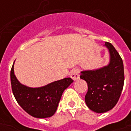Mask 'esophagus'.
<instances>
[{
  "mask_svg": "<svg viewBox=\"0 0 131 131\" xmlns=\"http://www.w3.org/2000/svg\"><path fill=\"white\" fill-rule=\"evenodd\" d=\"M71 78L74 81L79 79V69H74L72 71H71V74H70Z\"/></svg>",
  "mask_w": 131,
  "mask_h": 131,
  "instance_id": "obj_1",
  "label": "esophagus"
}]
</instances>
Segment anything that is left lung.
I'll return each mask as SVG.
<instances>
[{
	"label": "left lung",
	"mask_w": 131,
	"mask_h": 131,
	"mask_svg": "<svg viewBox=\"0 0 131 131\" xmlns=\"http://www.w3.org/2000/svg\"><path fill=\"white\" fill-rule=\"evenodd\" d=\"M104 46L110 52L109 64L97 69L83 71L80 76L88 84L85 103L96 113L112 110L117 103L124 87L123 60L111 43L105 42Z\"/></svg>",
	"instance_id": "obj_1"
}]
</instances>
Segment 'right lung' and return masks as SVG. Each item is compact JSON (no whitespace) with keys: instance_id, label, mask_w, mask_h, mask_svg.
<instances>
[{"instance_id":"add662e5","label":"right lung","mask_w":131,"mask_h":131,"mask_svg":"<svg viewBox=\"0 0 131 131\" xmlns=\"http://www.w3.org/2000/svg\"><path fill=\"white\" fill-rule=\"evenodd\" d=\"M10 79L13 95L20 107L29 115L39 118L50 117L54 114L63 92L74 81L71 78H65L43 87L30 88L22 85L16 78L14 64L10 71Z\"/></svg>"}]
</instances>
